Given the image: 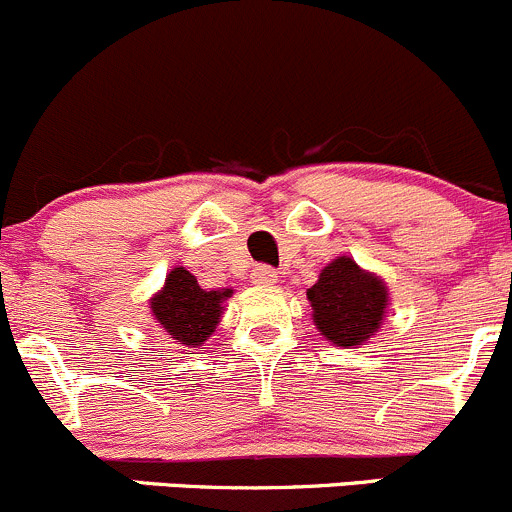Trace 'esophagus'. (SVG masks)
Instances as JSON below:
<instances>
[{"label":"esophagus","mask_w":512,"mask_h":512,"mask_svg":"<svg viewBox=\"0 0 512 512\" xmlns=\"http://www.w3.org/2000/svg\"><path fill=\"white\" fill-rule=\"evenodd\" d=\"M250 280L255 282L257 287H270V285H275V282H277V272L272 270V267H267V265H257V267H252Z\"/></svg>","instance_id":"esophagus-1"}]
</instances>
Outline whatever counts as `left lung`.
Returning a JSON list of instances; mask_svg holds the SVG:
<instances>
[{
  "instance_id": "left-lung-1",
  "label": "left lung",
  "mask_w": 512,
  "mask_h": 512,
  "mask_svg": "<svg viewBox=\"0 0 512 512\" xmlns=\"http://www.w3.org/2000/svg\"><path fill=\"white\" fill-rule=\"evenodd\" d=\"M314 327L337 347H359L379 332L389 289L381 277L361 270L352 257H337L307 289Z\"/></svg>"
}]
</instances>
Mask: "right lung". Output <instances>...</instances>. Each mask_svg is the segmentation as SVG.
Segmentation results:
<instances>
[{"mask_svg":"<svg viewBox=\"0 0 512 512\" xmlns=\"http://www.w3.org/2000/svg\"><path fill=\"white\" fill-rule=\"evenodd\" d=\"M232 289H203L185 267H175L165 285L151 299V312L170 339L185 347H200L215 332L223 314V302Z\"/></svg>","mask_w":512,"mask_h":512,"instance_id":"1","label":"right lung"}]
</instances>
